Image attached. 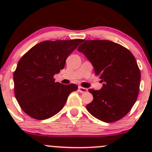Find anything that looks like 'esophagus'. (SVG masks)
Masks as SVG:
<instances>
[{
  "mask_svg": "<svg viewBox=\"0 0 152 152\" xmlns=\"http://www.w3.org/2000/svg\"><path fill=\"white\" fill-rule=\"evenodd\" d=\"M79 91L82 93H85L87 92V89L85 88V87H81V86H79Z\"/></svg>",
  "mask_w": 152,
  "mask_h": 152,
  "instance_id": "1",
  "label": "esophagus"
}]
</instances>
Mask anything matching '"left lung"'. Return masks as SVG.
Wrapping results in <instances>:
<instances>
[{
	"instance_id": "left-lung-1",
	"label": "left lung",
	"mask_w": 152,
	"mask_h": 152,
	"mask_svg": "<svg viewBox=\"0 0 152 152\" xmlns=\"http://www.w3.org/2000/svg\"><path fill=\"white\" fill-rule=\"evenodd\" d=\"M78 50L87 58L96 75L104 82L102 89H89L93 100L86 107L106 123L117 121L132 108L138 96L140 72L132 53L110 40H86Z\"/></svg>"
}]
</instances>
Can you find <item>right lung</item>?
Listing matches in <instances>:
<instances>
[{"label":"right lung","instance_id":"right-lung-1","mask_svg":"<svg viewBox=\"0 0 152 152\" xmlns=\"http://www.w3.org/2000/svg\"><path fill=\"white\" fill-rule=\"evenodd\" d=\"M82 39L43 41L22 56L14 73L15 98L30 117L45 120L59 113L75 84L55 82L53 76L64 68L67 56Z\"/></svg>","mask_w":152,"mask_h":152}]
</instances>
